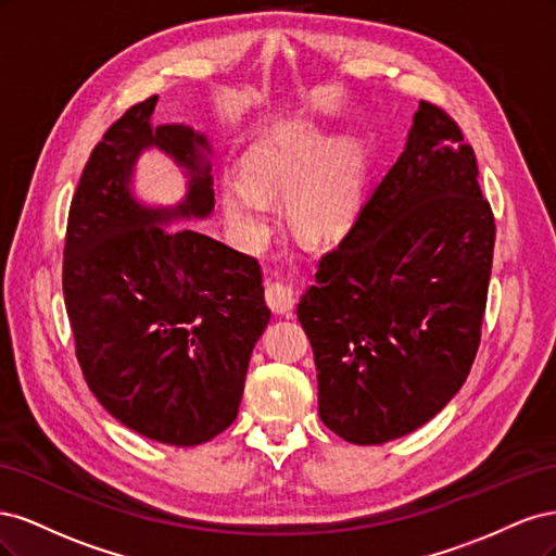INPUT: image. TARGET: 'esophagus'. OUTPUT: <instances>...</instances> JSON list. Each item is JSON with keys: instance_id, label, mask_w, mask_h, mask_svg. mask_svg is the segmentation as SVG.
I'll return each mask as SVG.
<instances>
[{"instance_id": "34e87169", "label": "esophagus", "mask_w": 556, "mask_h": 556, "mask_svg": "<svg viewBox=\"0 0 556 556\" xmlns=\"http://www.w3.org/2000/svg\"><path fill=\"white\" fill-rule=\"evenodd\" d=\"M266 304L274 313H290L294 308V292L288 282H282L278 278H268L266 280Z\"/></svg>"}]
</instances>
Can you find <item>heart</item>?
<instances>
[{"label": "heart", "instance_id": "1", "mask_svg": "<svg viewBox=\"0 0 556 556\" xmlns=\"http://www.w3.org/2000/svg\"><path fill=\"white\" fill-rule=\"evenodd\" d=\"M364 164L357 139L331 141L313 123H278L245 150L243 174L223 178L227 223L241 243H255L271 217L268 199L285 192V211L301 237L339 239L359 211Z\"/></svg>", "mask_w": 556, "mask_h": 556}]
</instances>
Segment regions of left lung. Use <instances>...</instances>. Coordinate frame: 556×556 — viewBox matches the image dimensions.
Here are the masks:
<instances>
[{
    "mask_svg": "<svg viewBox=\"0 0 556 556\" xmlns=\"http://www.w3.org/2000/svg\"><path fill=\"white\" fill-rule=\"evenodd\" d=\"M494 237L473 148L443 109L419 102L403 153L296 306L333 433L355 445L401 439L462 390Z\"/></svg>",
    "mask_w": 556,
    "mask_h": 556,
    "instance_id": "1",
    "label": "left lung"
}]
</instances>
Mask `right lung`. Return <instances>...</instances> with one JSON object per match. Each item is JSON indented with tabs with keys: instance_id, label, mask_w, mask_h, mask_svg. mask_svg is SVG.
Listing matches in <instances>:
<instances>
[{
	"instance_id": "1",
	"label": "right lung",
	"mask_w": 556,
	"mask_h": 556,
	"mask_svg": "<svg viewBox=\"0 0 556 556\" xmlns=\"http://www.w3.org/2000/svg\"><path fill=\"white\" fill-rule=\"evenodd\" d=\"M157 94L131 106L92 150L66 223L62 290L76 357L97 401L150 441L192 447L239 413L252 348L266 329L260 264L182 220L215 206L211 143L153 125ZM155 147L189 176L174 207L132 192Z\"/></svg>"
}]
</instances>
